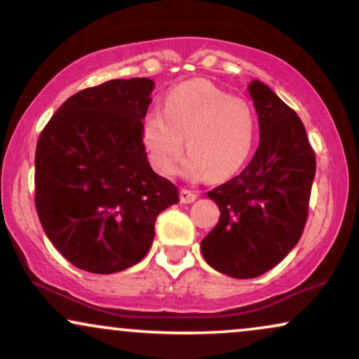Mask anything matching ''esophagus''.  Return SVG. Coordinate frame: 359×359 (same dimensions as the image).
Segmentation results:
<instances>
[{
	"mask_svg": "<svg viewBox=\"0 0 359 359\" xmlns=\"http://www.w3.org/2000/svg\"><path fill=\"white\" fill-rule=\"evenodd\" d=\"M180 199H181V203H183V204H191V203H194L196 199H198V194L193 193V191L183 188L180 191Z\"/></svg>",
	"mask_w": 359,
	"mask_h": 359,
	"instance_id": "obj_1",
	"label": "esophagus"
}]
</instances>
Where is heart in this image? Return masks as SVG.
<instances>
[{
	"label": "heart",
	"instance_id": "1",
	"mask_svg": "<svg viewBox=\"0 0 359 359\" xmlns=\"http://www.w3.org/2000/svg\"><path fill=\"white\" fill-rule=\"evenodd\" d=\"M186 147L184 173L222 180L247 161L255 140V116L248 102L230 96L208 80H189L165 97L142 122V142L158 173L173 175Z\"/></svg>",
	"mask_w": 359,
	"mask_h": 359
}]
</instances>
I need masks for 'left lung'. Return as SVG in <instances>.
Segmentation results:
<instances>
[{"label":"left lung","instance_id":"left-lung-1","mask_svg":"<svg viewBox=\"0 0 359 359\" xmlns=\"http://www.w3.org/2000/svg\"><path fill=\"white\" fill-rule=\"evenodd\" d=\"M250 96L258 114L259 145L242 173L209 191L220 217L201 252L219 273L257 278L281 263L306 227L316 154L299 116L264 83Z\"/></svg>","mask_w":359,"mask_h":359}]
</instances>
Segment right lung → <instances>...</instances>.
I'll use <instances>...</instances> for the list:
<instances>
[{"label": "right lung", "mask_w": 359, "mask_h": 359, "mask_svg": "<svg viewBox=\"0 0 359 359\" xmlns=\"http://www.w3.org/2000/svg\"><path fill=\"white\" fill-rule=\"evenodd\" d=\"M155 83L109 80L63 102L36 149V209L42 229L76 268L111 274L134 266L161 210L180 201L156 175L142 142Z\"/></svg>", "instance_id": "right-lung-1"}]
</instances>
